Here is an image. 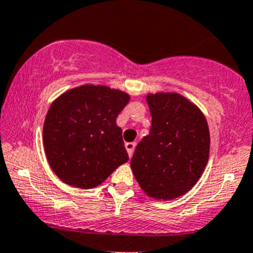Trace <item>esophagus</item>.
I'll return each mask as SVG.
<instances>
[{"label": "esophagus", "mask_w": 253, "mask_h": 253, "mask_svg": "<svg viewBox=\"0 0 253 253\" xmlns=\"http://www.w3.org/2000/svg\"><path fill=\"white\" fill-rule=\"evenodd\" d=\"M126 150L127 153H128V156L131 158L132 155H133V151H134V148H135V142H131V143H126Z\"/></svg>", "instance_id": "esophagus-1"}]
</instances>
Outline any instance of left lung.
Here are the masks:
<instances>
[{
	"mask_svg": "<svg viewBox=\"0 0 253 253\" xmlns=\"http://www.w3.org/2000/svg\"><path fill=\"white\" fill-rule=\"evenodd\" d=\"M151 127L135 147L131 167L144 193L172 200L189 191L203 174L210 154L204 114L178 93L148 94Z\"/></svg>",
	"mask_w": 253,
	"mask_h": 253,
	"instance_id": "1",
	"label": "left lung"
}]
</instances>
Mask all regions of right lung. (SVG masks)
<instances>
[{
    "instance_id": "right-lung-1",
    "label": "right lung",
    "mask_w": 253,
    "mask_h": 253,
    "mask_svg": "<svg viewBox=\"0 0 253 253\" xmlns=\"http://www.w3.org/2000/svg\"><path fill=\"white\" fill-rule=\"evenodd\" d=\"M127 93L84 84L63 93L43 125V148L53 172L71 187L91 189L128 161L116 118Z\"/></svg>"
}]
</instances>
